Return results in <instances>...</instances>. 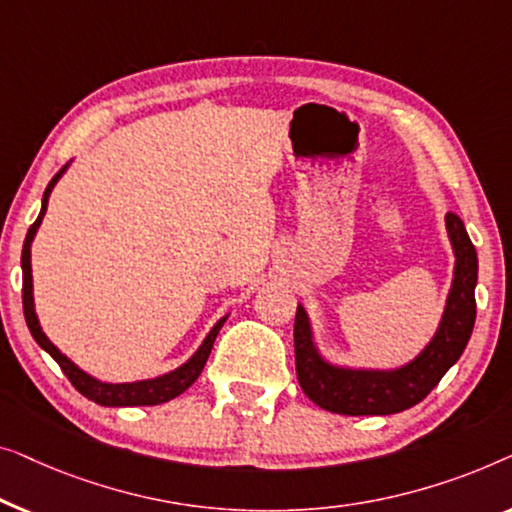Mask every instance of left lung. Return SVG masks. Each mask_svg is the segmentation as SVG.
I'll return each instance as SVG.
<instances>
[{"label": "left lung", "instance_id": "1", "mask_svg": "<svg viewBox=\"0 0 512 512\" xmlns=\"http://www.w3.org/2000/svg\"><path fill=\"white\" fill-rule=\"evenodd\" d=\"M455 250V278L441 327L413 362L397 371H355L327 364L315 350L304 306L294 318V362L301 390L313 403L338 415H392L420 403L462 357L475 325L478 255L457 213L445 215Z\"/></svg>", "mask_w": 512, "mask_h": 512}]
</instances>
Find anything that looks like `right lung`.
I'll return each instance as SVG.
<instances>
[{"mask_svg":"<svg viewBox=\"0 0 512 512\" xmlns=\"http://www.w3.org/2000/svg\"><path fill=\"white\" fill-rule=\"evenodd\" d=\"M64 169H67V164H64L60 171H57V174L53 176V181L48 183L46 192H43L41 213H39L37 222H34V225L30 227V232H27L25 243H23V257H20V264H23V311H25L27 327H30L34 341H37L41 348L46 350L48 355L53 357L57 364H60V369L64 371V376L69 378V383L74 385L76 390L83 394V397H88L90 401L99 403V406H157V403L176 399L178 394H183L187 387H190L194 380L199 378V373L204 371V364H206L208 355H211L215 336H218V331H220L222 325H225L227 318H222L218 325L211 329V334L206 336V341L199 345V350L194 352V355L187 359L183 366H178L176 371L167 373V376L150 378V380H139V383H102V380L88 376V373L78 369V366L71 362L69 357H64L62 352L57 350L53 343L48 341V336L43 334L41 327H39L37 313H34V297H32L30 248H32L34 234H37V229L41 225L43 215H46L50 192H53L55 183L60 181V176L64 174Z\"/></svg>","mask_w":512,"mask_h":512,"instance_id":"1","label":"right lung"}]
</instances>
